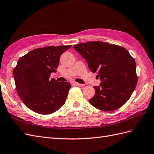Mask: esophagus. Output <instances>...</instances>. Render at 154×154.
Here are the masks:
<instances>
[{
  "label": "esophagus",
  "instance_id": "obj_1",
  "mask_svg": "<svg viewBox=\"0 0 154 154\" xmlns=\"http://www.w3.org/2000/svg\"><path fill=\"white\" fill-rule=\"evenodd\" d=\"M72 83H73V85H76V86H82V84L79 83V82H75V81L72 82Z\"/></svg>",
  "mask_w": 154,
  "mask_h": 154
}]
</instances>
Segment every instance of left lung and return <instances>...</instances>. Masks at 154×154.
I'll use <instances>...</instances> for the list:
<instances>
[{
	"label": "left lung",
	"instance_id": "obj_1",
	"mask_svg": "<svg viewBox=\"0 0 154 154\" xmlns=\"http://www.w3.org/2000/svg\"><path fill=\"white\" fill-rule=\"evenodd\" d=\"M101 81L94 86L96 93L89 100L103 111L119 109L131 97L137 84L136 63L128 50L103 42H89L73 46Z\"/></svg>",
	"mask_w": 154,
	"mask_h": 154
}]
</instances>
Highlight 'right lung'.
<instances>
[{"label": "right lung", "mask_w": 154, "mask_h": 154, "mask_svg": "<svg viewBox=\"0 0 154 154\" xmlns=\"http://www.w3.org/2000/svg\"><path fill=\"white\" fill-rule=\"evenodd\" d=\"M72 47L60 45L38 48L19 58L13 75L19 97L27 107L41 115H49L65 103L71 85L50 79L56 73L60 57Z\"/></svg>", "instance_id": "right-lung-1"}]
</instances>
